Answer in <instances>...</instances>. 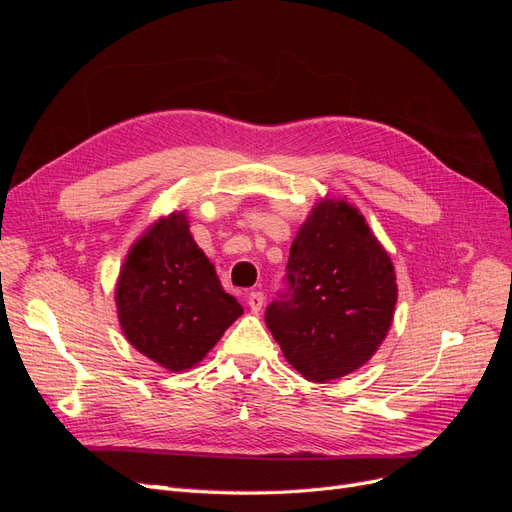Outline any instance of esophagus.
<instances>
[{
    "instance_id": "34e87169",
    "label": "esophagus",
    "mask_w": 512,
    "mask_h": 512,
    "mask_svg": "<svg viewBox=\"0 0 512 512\" xmlns=\"http://www.w3.org/2000/svg\"><path fill=\"white\" fill-rule=\"evenodd\" d=\"M247 305H250L252 312H256V314H258L260 309H262V305H265V294L258 292V290L250 292V297H247Z\"/></svg>"
}]
</instances>
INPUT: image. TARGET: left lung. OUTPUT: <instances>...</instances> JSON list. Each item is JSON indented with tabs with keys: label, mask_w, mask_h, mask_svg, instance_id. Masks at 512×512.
Returning a JSON list of instances; mask_svg holds the SVG:
<instances>
[{
	"label": "left lung",
	"mask_w": 512,
	"mask_h": 512,
	"mask_svg": "<svg viewBox=\"0 0 512 512\" xmlns=\"http://www.w3.org/2000/svg\"><path fill=\"white\" fill-rule=\"evenodd\" d=\"M288 290L265 322L305 380L329 382L367 363L393 324L391 256L359 209L324 198L292 241Z\"/></svg>",
	"instance_id": "left-lung-1"
}]
</instances>
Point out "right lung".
<instances>
[{
	"label": "right lung",
	"mask_w": 512,
	"mask_h": 512,
	"mask_svg": "<svg viewBox=\"0 0 512 512\" xmlns=\"http://www.w3.org/2000/svg\"><path fill=\"white\" fill-rule=\"evenodd\" d=\"M115 301L128 342L168 371L203 361L243 314L192 239L185 211L160 218L130 247Z\"/></svg>",
	"instance_id": "add662e5"
}]
</instances>
